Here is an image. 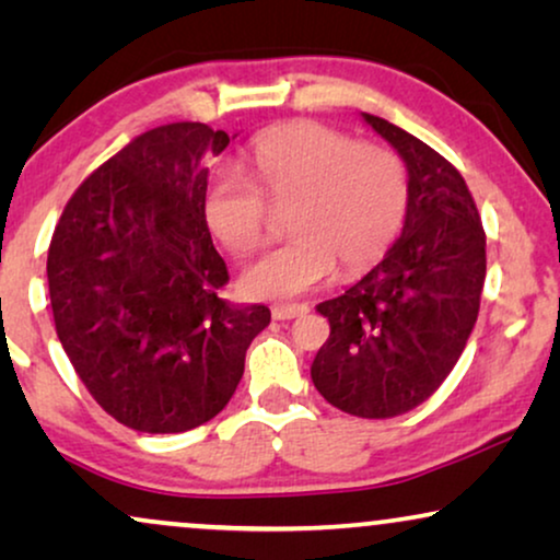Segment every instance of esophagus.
<instances>
[{
	"instance_id": "1",
	"label": "esophagus",
	"mask_w": 560,
	"mask_h": 560,
	"mask_svg": "<svg viewBox=\"0 0 560 560\" xmlns=\"http://www.w3.org/2000/svg\"><path fill=\"white\" fill-rule=\"evenodd\" d=\"M308 313V305L305 303H282V305H272V318L275 320H290L298 316H305Z\"/></svg>"
}]
</instances>
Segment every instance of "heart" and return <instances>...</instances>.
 Here are the masks:
<instances>
[{
  "label": "heart",
  "mask_w": 560,
  "mask_h": 560,
  "mask_svg": "<svg viewBox=\"0 0 560 560\" xmlns=\"http://www.w3.org/2000/svg\"><path fill=\"white\" fill-rule=\"evenodd\" d=\"M247 175L226 171L209 183L203 219L232 252L262 240L267 203H288L293 240L265 252L242 272L240 288L257 301H288L334 272H364L400 232L408 186L393 152L351 142L318 121L272 127L249 144Z\"/></svg>",
  "instance_id": "1"
}]
</instances>
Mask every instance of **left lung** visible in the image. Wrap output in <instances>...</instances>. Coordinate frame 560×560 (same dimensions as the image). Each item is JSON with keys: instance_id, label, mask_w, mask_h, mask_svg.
I'll return each instance as SVG.
<instances>
[{"instance_id": "obj_1", "label": "left lung", "mask_w": 560, "mask_h": 560, "mask_svg": "<svg viewBox=\"0 0 560 560\" xmlns=\"http://www.w3.org/2000/svg\"><path fill=\"white\" fill-rule=\"evenodd\" d=\"M408 167L402 234L357 285L316 305L331 334L311 380L334 408L395 418L454 370L479 316L487 236L462 173L387 119L362 114Z\"/></svg>"}]
</instances>
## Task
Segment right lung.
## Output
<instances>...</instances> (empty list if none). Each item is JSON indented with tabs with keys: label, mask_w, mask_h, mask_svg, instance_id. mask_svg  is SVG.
I'll return each instance as SVG.
<instances>
[{
	"label": "right lung",
	"mask_w": 560,
	"mask_h": 560,
	"mask_svg": "<svg viewBox=\"0 0 560 560\" xmlns=\"http://www.w3.org/2000/svg\"><path fill=\"white\" fill-rule=\"evenodd\" d=\"M229 135L175 121L135 137L89 175L48 252L58 339L91 397L140 433L219 416L267 305L219 298L229 282L203 219L206 160Z\"/></svg>",
	"instance_id": "1"
}]
</instances>
